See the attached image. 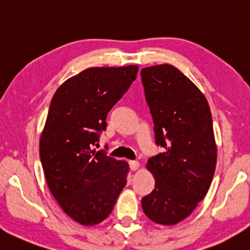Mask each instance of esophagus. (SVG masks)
<instances>
[{
    "label": "esophagus",
    "mask_w": 250,
    "mask_h": 250,
    "mask_svg": "<svg viewBox=\"0 0 250 250\" xmlns=\"http://www.w3.org/2000/svg\"><path fill=\"white\" fill-rule=\"evenodd\" d=\"M129 166H130L131 170H136V169H139V167H140V163L138 160H130Z\"/></svg>",
    "instance_id": "34e87169"
}]
</instances>
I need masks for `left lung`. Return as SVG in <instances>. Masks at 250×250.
Returning a JSON list of instances; mask_svg holds the SVG:
<instances>
[{
	"label": "left lung",
	"instance_id": "1",
	"mask_svg": "<svg viewBox=\"0 0 250 250\" xmlns=\"http://www.w3.org/2000/svg\"><path fill=\"white\" fill-rule=\"evenodd\" d=\"M141 76L155 142L165 149L147 161L155 189L142 198V208L151 221L173 226L193 212L213 179L212 117L205 95L172 65L143 68Z\"/></svg>",
	"mask_w": 250,
	"mask_h": 250
}]
</instances>
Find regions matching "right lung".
Wrapping results in <instances>:
<instances>
[{"label":"right lung","mask_w":250,"mask_h":250,"mask_svg":"<svg viewBox=\"0 0 250 250\" xmlns=\"http://www.w3.org/2000/svg\"><path fill=\"white\" fill-rule=\"evenodd\" d=\"M138 70L132 65L92 67L63 82L52 99L40 139L42 168L58 205L82 226L108 217L126 184L128 163L93 146Z\"/></svg>","instance_id":"add662e5"}]
</instances>
